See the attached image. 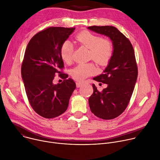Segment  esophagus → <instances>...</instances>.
<instances>
[{
    "label": "esophagus",
    "instance_id": "esophagus-1",
    "mask_svg": "<svg viewBox=\"0 0 160 160\" xmlns=\"http://www.w3.org/2000/svg\"><path fill=\"white\" fill-rule=\"evenodd\" d=\"M82 85H83V83H82V82H76L77 87H80Z\"/></svg>",
    "mask_w": 160,
    "mask_h": 160
}]
</instances>
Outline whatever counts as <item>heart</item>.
<instances>
[{
  "instance_id": "heart-1",
  "label": "heart",
  "mask_w": 160,
  "mask_h": 160,
  "mask_svg": "<svg viewBox=\"0 0 160 160\" xmlns=\"http://www.w3.org/2000/svg\"><path fill=\"white\" fill-rule=\"evenodd\" d=\"M76 40L83 46L90 49V58L101 66L107 64L113 53V45L111 40L104 39L101 36L88 31H83L78 34ZM73 45L69 41H65L61 45L60 54L62 59L70 62L72 58ZM96 71L92 63H82L77 65L71 70L72 77L78 81H82L93 75Z\"/></svg>"
}]
</instances>
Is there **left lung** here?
Listing matches in <instances>:
<instances>
[{"mask_svg": "<svg viewBox=\"0 0 160 160\" xmlns=\"http://www.w3.org/2000/svg\"><path fill=\"white\" fill-rule=\"evenodd\" d=\"M87 28L109 37L113 45L112 56L103 73L93 78L108 87L99 92L92 84L94 92L88 99L92 113L103 120H111L125 111L133 93L138 75L134 50L130 40L115 27L92 26Z\"/></svg>", "mask_w": 160, "mask_h": 160, "instance_id": "left-lung-1", "label": "left lung"}]
</instances>
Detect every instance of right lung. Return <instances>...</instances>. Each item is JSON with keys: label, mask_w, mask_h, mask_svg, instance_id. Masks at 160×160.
I'll use <instances>...</instances> for the list:
<instances>
[{"label": "right lung", "mask_w": 160, "mask_h": 160, "mask_svg": "<svg viewBox=\"0 0 160 160\" xmlns=\"http://www.w3.org/2000/svg\"><path fill=\"white\" fill-rule=\"evenodd\" d=\"M75 30L49 27L35 35L27 47L21 77L30 105L43 118H53L64 112L76 88L73 80L59 71L64 67L61 45ZM57 72L64 80L54 84L53 80Z\"/></svg>", "instance_id": "right-lung-1"}]
</instances>
